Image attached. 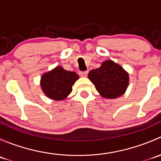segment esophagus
<instances>
[{"label":"esophagus","mask_w":161,"mask_h":161,"mask_svg":"<svg viewBox=\"0 0 161 161\" xmlns=\"http://www.w3.org/2000/svg\"><path fill=\"white\" fill-rule=\"evenodd\" d=\"M79 75H80V76H82V77H86V76H87V75H88V71H79Z\"/></svg>","instance_id":"1"}]
</instances>
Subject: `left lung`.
I'll return each mask as SVG.
<instances>
[{
  "instance_id": "1",
  "label": "left lung",
  "mask_w": 161,
  "mask_h": 161,
  "mask_svg": "<svg viewBox=\"0 0 161 161\" xmlns=\"http://www.w3.org/2000/svg\"><path fill=\"white\" fill-rule=\"evenodd\" d=\"M88 76L96 90L105 98L120 97L125 92L129 85L128 73L111 61L103 62L100 68L90 71Z\"/></svg>"
}]
</instances>
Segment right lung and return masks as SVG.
<instances>
[{
	"label": "right lung",
	"instance_id": "add662e5",
	"mask_svg": "<svg viewBox=\"0 0 161 161\" xmlns=\"http://www.w3.org/2000/svg\"><path fill=\"white\" fill-rule=\"evenodd\" d=\"M78 79L79 76L75 72L58 66L42 76V90L52 100H64L71 93L73 84Z\"/></svg>",
	"mask_w": 161,
	"mask_h": 161
}]
</instances>
